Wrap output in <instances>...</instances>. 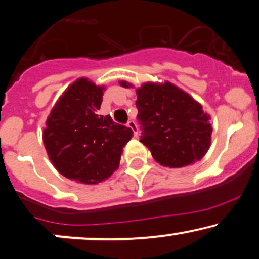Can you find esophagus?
Listing matches in <instances>:
<instances>
[{"mask_svg": "<svg viewBox=\"0 0 259 259\" xmlns=\"http://www.w3.org/2000/svg\"><path fill=\"white\" fill-rule=\"evenodd\" d=\"M127 126H128L133 131V136L135 137L138 136V126H137V123L135 122V121H132V120L128 121V122H127Z\"/></svg>", "mask_w": 259, "mask_h": 259, "instance_id": "1", "label": "esophagus"}]
</instances>
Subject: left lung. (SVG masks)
<instances>
[{"label":"left lung","instance_id":"8db88e82","mask_svg":"<svg viewBox=\"0 0 259 259\" xmlns=\"http://www.w3.org/2000/svg\"><path fill=\"white\" fill-rule=\"evenodd\" d=\"M123 88L132 86L120 81ZM142 138L163 167L181 168L204 157L211 144L210 115L187 92L169 81L145 82L137 89Z\"/></svg>","mask_w":259,"mask_h":259}]
</instances>
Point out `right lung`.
I'll return each instance as SVG.
<instances>
[{
    "instance_id": "add662e5",
    "label": "right lung",
    "mask_w": 259,
    "mask_h": 259,
    "mask_svg": "<svg viewBox=\"0 0 259 259\" xmlns=\"http://www.w3.org/2000/svg\"><path fill=\"white\" fill-rule=\"evenodd\" d=\"M104 86L79 78L60 96L43 131V143L54 167L67 179L98 184L119 168L133 131L98 115Z\"/></svg>"
}]
</instances>
